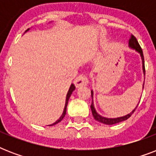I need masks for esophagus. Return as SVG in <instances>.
<instances>
[{
	"label": "esophagus",
	"instance_id": "34e87169",
	"mask_svg": "<svg viewBox=\"0 0 156 156\" xmlns=\"http://www.w3.org/2000/svg\"><path fill=\"white\" fill-rule=\"evenodd\" d=\"M88 83V78L85 74H82L79 75L78 77L75 78L74 80V84H75L76 87H83L86 86Z\"/></svg>",
	"mask_w": 156,
	"mask_h": 156
}]
</instances>
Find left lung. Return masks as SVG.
Instances as JSON below:
<instances>
[{
    "label": "left lung",
    "mask_w": 156,
    "mask_h": 156,
    "mask_svg": "<svg viewBox=\"0 0 156 156\" xmlns=\"http://www.w3.org/2000/svg\"><path fill=\"white\" fill-rule=\"evenodd\" d=\"M129 45L131 48L133 49H135L137 52H138L140 53L141 56H142V60H143V73H145V65H144V56H143V50H142V48L140 47V45L138 44V40L136 39V37L133 35H131L130 39L129 40ZM143 87H144V83H143ZM91 98H92V103H91V105H90V108H91V112H92V115L94 116V118L98 121L99 122H101L103 124H105V125H114V124L120 123L121 121H124L127 120L128 118H129L131 116V115L133 113V112L135 111V109L137 108L136 107L135 108L133 109V111L131 112L130 113L127 114L126 116H121V117H117V118H107V117H104V116H100V114H98L96 112L95 109V107H94V104H93V91L91 90Z\"/></svg>",
    "instance_id": "obj_1"
}]
</instances>
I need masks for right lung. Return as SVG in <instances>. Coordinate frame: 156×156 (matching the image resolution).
<instances>
[{"mask_svg":"<svg viewBox=\"0 0 156 156\" xmlns=\"http://www.w3.org/2000/svg\"><path fill=\"white\" fill-rule=\"evenodd\" d=\"M29 30V29H27V30H26V31H27V30ZM75 90V86L73 85V84H71L70 87H69V91L68 93H67V95H66V105H65V108H64V111H63V113H62V115L61 116V117L57 120V121H56V122H54L53 124H52V125H50V126H54V125H56V124L59 123L60 121H62V119L65 117V116H66V108H67V104H68V102H69V97H70L71 94H72V92H73V90Z\"/></svg>","mask_w":156,"mask_h":156,"instance_id":"1","label":"right lung"}]
</instances>
